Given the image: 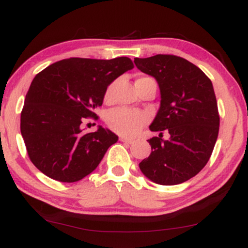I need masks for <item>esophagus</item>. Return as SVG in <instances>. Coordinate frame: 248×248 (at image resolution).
<instances>
[{
  "label": "esophagus",
  "mask_w": 248,
  "mask_h": 248,
  "mask_svg": "<svg viewBox=\"0 0 248 248\" xmlns=\"http://www.w3.org/2000/svg\"><path fill=\"white\" fill-rule=\"evenodd\" d=\"M120 141L125 142V143H130V144L133 143V140H131V139H127V138H124V137H121Z\"/></svg>",
  "instance_id": "1"
}]
</instances>
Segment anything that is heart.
Returning <instances> with one entry per match:
<instances>
[{"label":"heart","instance_id":"1","mask_svg":"<svg viewBox=\"0 0 248 248\" xmlns=\"http://www.w3.org/2000/svg\"><path fill=\"white\" fill-rule=\"evenodd\" d=\"M113 91L114 83H111L105 93V100L109 101L111 99ZM147 122V114L130 108H116L110 110L107 115V124L110 130L123 137H133L144 126Z\"/></svg>","mask_w":248,"mask_h":248}]
</instances>
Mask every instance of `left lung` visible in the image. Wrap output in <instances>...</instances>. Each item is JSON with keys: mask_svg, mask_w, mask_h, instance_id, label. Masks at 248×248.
Segmentation results:
<instances>
[{"mask_svg": "<svg viewBox=\"0 0 248 248\" xmlns=\"http://www.w3.org/2000/svg\"><path fill=\"white\" fill-rule=\"evenodd\" d=\"M137 67L154 77L160 88V108L150 127L151 154L141 171L160 185L188 181L209 161L219 133L220 117L211 80L194 64L175 55L134 59ZM170 133L162 139V131Z\"/></svg>", "mask_w": 248, "mask_h": 248, "instance_id": "8db88e82", "label": "left lung"}]
</instances>
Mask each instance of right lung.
<instances>
[{
	"instance_id": "add662e5",
	"label": "right lung",
	"mask_w": 248,
	"mask_h": 248,
	"mask_svg": "<svg viewBox=\"0 0 248 248\" xmlns=\"http://www.w3.org/2000/svg\"><path fill=\"white\" fill-rule=\"evenodd\" d=\"M134 65L128 57H71L52 64L32 80L20 130L30 160L43 174L63 183L93 172L118 137L99 126L82 131L84 118H98L107 87Z\"/></svg>"
}]
</instances>
